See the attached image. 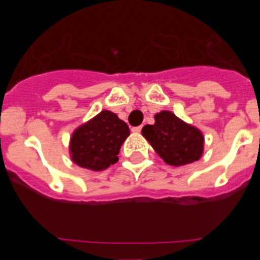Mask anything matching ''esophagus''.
Segmentation results:
<instances>
[{
	"mask_svg": "<svg viewBox=\"0 0 260 260\" xmlns=\"http://www.w3.org/2000/svg\"><path fill=\"white\" fill-rule=\"evenodd\" d=\"M141 131H142V125H138V127L132 128V132H135V133H140Z\"/></svg>",
	"mask_w": 260,
	"mask_h": 260,
	"instance_id": "34e87169",
	"label": "esophagus"
}]
</instances>
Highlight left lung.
I'll use <instances>...</instances> for the list:
<instances>
[{
    "label": "left lung",
    "mask_w": 260,
    "mask_h": 260,
    "mask_svg": "<svg viewBox=\"0 0 260 260\" xmlns=\"http://www.w3.org/2000/svg\"><path fill=\"white\" fill-rule=\"evenodd\" d=\"M142 135L170 166L192 164L199 161L204 153L205 138L203 132L170 111L154 114V124L145 125Z\"/></svg>",
    "instance_id": "obj_1"
}]
</instances>
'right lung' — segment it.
Instances as JSON below:
<instances>
[{
  "mask_svg": "<svg viewBox=\"0 0 260 260\" xmlns=\"http://www.w3.org/2000/svg\"><path fill=\"white\" fill-rule=\"evenodd\" d=\"M129 136L127 123L111 111H102L73 132L70 158L79 167L104 171L118 161L123 142Z\"/></svg>",
  "mask_w": 260,
  "mask_h": 260,
  "instance_id": "right-lung-1",
  "label": "right lung"
}]
</instances>
